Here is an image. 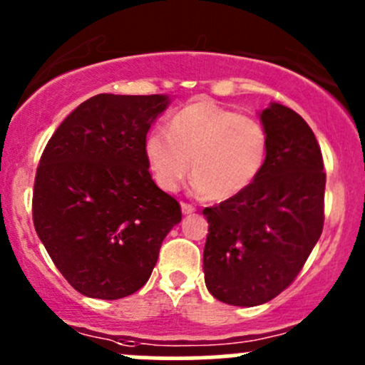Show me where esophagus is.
<instances>
[{"label":"esophagus","mask_w":365,"mask_h":365,"mask_svg":"<svg viewBox=\"0 0 365 365\" xmlns=\"http://www.w3.org/2000/svg\"><path fill=\"white\" fill-rule=\"evenodd\" d=\"M182 212H183V215H190V213L196 212V208L189 203H182Z\"/></svg>","instance_id":"34e87169"}]
</instances>
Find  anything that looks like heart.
Here are the masks:
<instances>
[{"mask_svg":"<svg viewBox=\"0 0 365 365\" xmlns=\"http://www.w3.org/2000/svg\"><path fill=\"white\" fill-rule=\"evenodd\" d=\"M267 150V130L259 120L205 98L178 109L165 132L152 130L145 141L150 173L162 190H178L190 164L194 190L212 200H227L251 187Z\"/></svg>","mask_w":365,"mask_h":365,"instance_id":"b5f03b06","label":"heart"}]
</instances>
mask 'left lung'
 Here are the masks:
<instances>
[{
	"label": "left lung",
	"mask_w": 365,
	"mask_h": 365,
	"mask_svg": "<svg viewBox=\"0 0 365 365\" xmlns=\"http://www.w3.org/2000/svg\"><path fill=\"white\" fill-rule=\"evenodd\" d=\"M267 160L251 187L205 208V284L217 300L267 304L288 288L323 230L322 150L304 118L270 102L259 113Z\"/></svg>",
	"instance_id": "1"
}]
</instances>
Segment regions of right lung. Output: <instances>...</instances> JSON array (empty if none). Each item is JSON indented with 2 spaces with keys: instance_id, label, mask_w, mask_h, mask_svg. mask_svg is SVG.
<instances>
[{
  "instance_id": "obj_1",
  "label": "right lung",
  "mask_w": 365,
  "mask_h": 365,
  "mask_svg": "<svg viewBox=\"0 0 365 365\" xmlns=\"http://www.w3.org/2000/svg\"><path fill=\"white\" fill-rule=\"evenodd\" d=\"M168 95L101 93L61 121L36 169L33 224L73 289L118 300L146 284L162 240L182 220L145 157Z\"/></svg>"
}]
</instances>
